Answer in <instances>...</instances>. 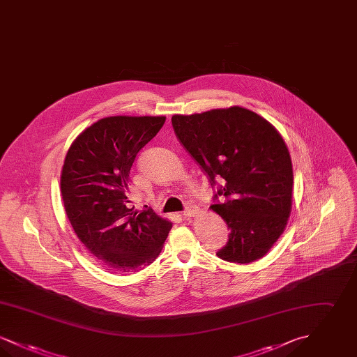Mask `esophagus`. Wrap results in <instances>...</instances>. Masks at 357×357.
Here are the masks:
<instances>
[{
    "label": "esophagus",
    "mask_w": 357,
    "mask_h": 357,
    "mask_svg": "<svg viewBox=\"0 0 357 357\" xmlns=\"http://www.w3.org/2000/svg\"><path fill=\"white\" fill-rule=\"evenodd\" d=\"M198 214H199V208L197 206H190L188 208L183 211L185 218H192V217H197Z\"/></svg>",
    "instance_id": "obj_1"
}]
</instances>
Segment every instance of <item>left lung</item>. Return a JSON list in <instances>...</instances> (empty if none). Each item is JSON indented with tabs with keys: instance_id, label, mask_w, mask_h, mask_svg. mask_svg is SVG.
Instances as JSON below:
<instances>
[{
	"instance_id": "8db88e82",
	"label": "left lung",
	"mask_w": 357,
	"mask_h": 357,
	"mask_svg": "<svg viewBox=\"0 0 357 357\" xmlns=\"http://www.w3.org/2000/svg\"><path fill=\"white\" fill-rule=\"evenodd\" d=\"M175 135L208 176L223 179L210 208L230 229L217 255L250 264L284 233L291 211L293 167L288 147L272 124L242 107L171 118Z\"/></svg>"
}]
</instances>
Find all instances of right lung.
Here are the masks:
<instances>
[{"label":"right lung","instance_id":"1","mask_svg":"<svg viewBox=\"0 0 357 357\" xmlns=\"http://www.w3.org/2000/svg\"><path fill=\"white\" fill-rule=\"evenodd\" d=\"M166 116L98 120L69 147L61 195L69 222L85 249L109 271L135 273L162 252L172 223L151 208H128L130 171L137 153L159 132Z\"/></svg>","mask_w":357,"mask_h":357}]
</instances>
